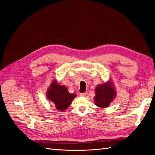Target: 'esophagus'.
<instances>
[{"label":"esophagus","instance_id":"esophagus-1","mask_svg":"<svg viewBox=\"0 0 155 155\" xmlns=\"http://www.w3.org/2000/svg\"><path fill=\"white\" fill-rule=\"evenodd\" d=\"M87 95V92H84V93H80L81 96H86Z\"/></svg>","mask_w":155,"mask_h":155}]
</instances>
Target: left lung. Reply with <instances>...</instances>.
I'll return each instance as SVG.
<instances>
[{
  "label": "left lung",
  "mask_w": 155,
  "mask_h": 155,
  "mask_svg": "<svg viewBox=\"0 0 155 155\" xmlns=\"http://www.w3.org/2000/svg\"><path fill=\"white\" fill-rule=\"evenodd\" d=\"M96 96L94 97L95 105L100 108L109 107L116 96V91L112 79L103 84L97 85L95 89Z\"/></svg>",
  "instance_id": "obj_1"
}]
</instances>
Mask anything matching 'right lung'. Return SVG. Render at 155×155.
Masks as SVG:
<instances>
[{"instance_id": "right-lung-1", "label": "right lung", "mask_w": 155, "mask_h": 155, "mask_svg": "<svg viewBox=\"0 0 155 155\" xmlns=\"http://www.w3.org/2000/svg\"><path fill=\"white\" fill-rule=\"evenodd\" d=\"M76 96V94L70 93L66 86L59 85L56 79L51 82L46 91V97L48 100L53 103L56 109L61 112L67 109Z\"/></svg>"}]
</instances>
